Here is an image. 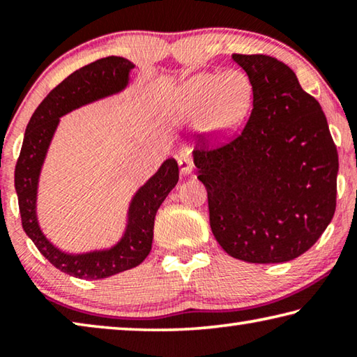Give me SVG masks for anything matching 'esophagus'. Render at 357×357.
Here are the masks:
<instances>
[{"label":"esophagus","mask_w":357,"mask_h":357,"mask_svg":"<svg viewBox=\"0 0 357 357\" xmlns=\"http://www.w3.org/2000/svg\"><path fill=\"white\" fill-rule=\"evenodd\" d=\"M179 170L183 174H190L193 172V160L187 154H181L178 159Z\"/></svg>","instance_id":"34e87169"}]
</instances>
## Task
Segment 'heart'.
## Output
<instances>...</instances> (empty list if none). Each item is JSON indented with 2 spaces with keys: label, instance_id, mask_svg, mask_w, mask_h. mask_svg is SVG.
<instances>
[{
  "label": "heart",
  "instance_id": "heart-1",
  "mask_svg": "<svg viewBox=\"0 0 357 357\" xmlns=\"http://www.w3.org/2000/svg\"><path fill=\"white\" fill-rule=\"evenodd\" d=\"M252 102V83L239 70L225 74L203 72L174 89L165 104L170 121L200 119L204 130L228 135L243 123Z\"/></svg>",
  "mask_w": 357,
  "mask_h": 357
}]
</instances>
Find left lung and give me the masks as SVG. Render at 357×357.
Listing matches in <instances>:
<instances>
[{"instance_id":"obj_1","label":"left lung","mask_w":357,"mask_h":357,"mask_svg":"<svg viewBox=\"0 0 357 357\" xmlns=\"http://www.w3.org/2000/svg\"><path fill=\"white\" fill-rule=\"evenodd\" d=\"M233 59L252 83L250 116L220 146L202 138L193 162L222 249L247 263H285L309 250L334 217L337 148L321 105L287 64L268 55Z\"/></svg>"}]
</instances>
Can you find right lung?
I'll return each mask as SVG.
<instances>
[{"label": "right lung", "instance_id": "right-lung-1", "mask_svg": "<svg viewBox=\"0 0 357 357\" xmlns=\"http://www.w3.org/2000/svg\"><path fill=\"white\" fill-rule=\"evenodd\" d=\"M130 69H134V64L129 59L107 56L83 66L82 69L64 78L47 94L33 113L15 165V190L19 197L23 229L38 250L56 269L78 279H105L140 264L148 257L153 245L157 209L179 179L176 160H165L159 172L135 193L129 208V220L124 236L108 250L69 255L56 249L40 231L36 215L38 183L59 118L89 102L123 91L129 83Z\"/></svg>", "mask_w": 357, "mask_h": 357}]
</instances>
